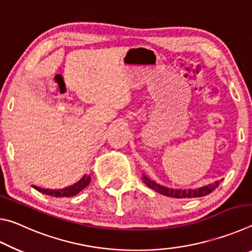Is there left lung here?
<instances>
[{"instance_id": "obj_1", "label": "left lung", "mask_w": 252, "mask_h": 252, "mask_svg": "<svg viewBox=\"0 0 252 252\" xmlns=\"http://www.w3.org/2000/svg\"><path fill=\"white\" fill-rule=\"evenodd\" d=\"M143 181L148 187H150L157 192H159L163 195H167V197L171 198H177V199H188V198H199V197H204L209 193H211L213 190H216V188H218L220 182L222 181H216L215 183H211V185L204 186L201 188H198V189H172V188H167L164 186H161L159 183L155 182L151 179H149L147 176L143 174Z\"/></svg>"}]
</instances>
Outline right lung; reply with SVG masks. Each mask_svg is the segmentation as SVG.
<instances>
[{"mask_svg":"<svg viewBox=\"0 0 252 252\" xmlns=\"http://www.w3.org/2000/svg\"><path fill=\"white\" fill-rule=\"evenodd\" d=\"M90 181H91V177L87 176V174H84V176L81 178L78 182L74 183V185H72L70 187H66V188H63V189H58V190L42 189V188L36 187V186H33V188L35 190L39 191V192L51 195V197H57V198L73 197V195L78 194L80 191H82L84 188L87 187L89 183H90Z\"/></svg>","mask_w":252,"mask_h":252,"instance_id":"obj_1","label":"right lung"}]
</instances>
